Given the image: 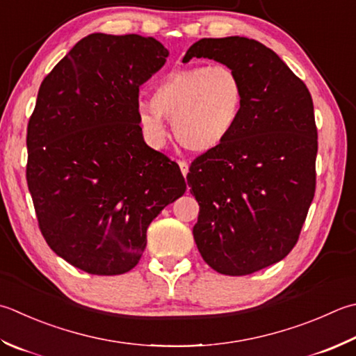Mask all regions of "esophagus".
<instances>
[{
	"label": "esophagus",
	"instance_id": "obj_1",
	"mask_svg": "<svg viewBox=\"0 0 356 356\" xmlns=\"http://www.w3.org/2000/svg\"><path fill=\"white\" fill-rule=\"evenodd\" d=\"M179 166H180V171H182V174L186 177V174H188V163L185 162V160H179Z\"/></svg>",
	"mask_w": 356,
	"mask_h": 356
}]
</instances>
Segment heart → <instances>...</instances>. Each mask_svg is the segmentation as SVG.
Here are the masks:
<instances>
[{
    "mask_svg": "<svg viewBox=\"0 0 356 356\" xmlns=\"http://www.w3.org/2000/svg\"><path fill=\"white\" fill-rule=\"evenodd\" d=\"M241 76L227 65L176 69L159 80L151 104L138 106V123L152 143H162L163 118L185 149L205 152L218 148L232 134L242 109Z\"/></svg>",
    "mask_w": 356,
    "mask_h": 356,
    "instance_id": "1",
    "label": "heart"
}]
</instances>
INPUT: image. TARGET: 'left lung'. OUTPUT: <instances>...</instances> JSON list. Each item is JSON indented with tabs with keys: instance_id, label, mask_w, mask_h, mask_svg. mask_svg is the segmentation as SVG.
Segmentation results:
<instances>
[{
	"instance_id": "left-lung-1",
	"label": "left lung",
	"mask_w": 356,
	"mask_h": 356,
	"mask_svg": "<svg viewBox=\"0 0 356 356\" xmlns=\"http://www.w3.org/2000/svg\"><path fill=\"white\" fill-rule=\"evenodd\" d=\"M234 69L243 86L227 140L193 160L199 202L193 236L204 261L228 276L252 275L296 245L316 186L318 131L307 86L277 55L245 37L202 38L185 55Z\"/></svg>"
}]
</instances>
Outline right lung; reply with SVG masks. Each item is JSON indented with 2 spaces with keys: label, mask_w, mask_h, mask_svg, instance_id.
Masks as SVG:
<instances>
[{
  "label": "right lung",
  "mask_w": 356,
  "mask_h": 356,
  "mask_svg": "<svg viewBox=\"0 0 356 356\" xmlns=\"http://www.w3.org/2000/svg\"><path fill=\"white\" fill-rule=\"evenodd\" d=\"M168 54L151 37L90 33L40 86L27 186L47 245L86 273L134 268L152 219L186 190L179 165L145 143L138 123V88Z\"/></svg>",
  "instance_id": "add662e5"
}]
</instances>
